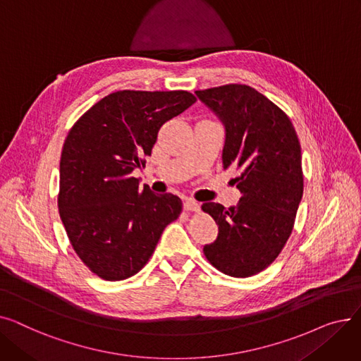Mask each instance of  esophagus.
I'll return each mask as SVG.
<instances>
[{
	"mask_svg": "<svg viewBox=\"0 0 361 361\" xmlns=\"http://www.w3.org/2000/svg\"><path fill=\"white\" fill-rule=\"evenodd\" d=\"M184 209L187 212H199L200 211V204L193 200V199H185L184 200Z\"/></svg>",
	"mask_w": 361,
	"mask_h": 361,
	"instance_id": "obj_1",
	"label": "esophagus"
}]
</instances>
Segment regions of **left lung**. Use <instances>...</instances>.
I'll list each match as a JSON object with an SVG mask.
<instances>
[{
    "label": "left lung",
    "mask_w": 361,
    "mask_h": 361,
    "mask_svg": "<svg viewBox=\"0 0 361 361\" xmlns=\"http://www.w3.org/2000/svg\"><path fill=\"white\" fill-rule=\"evenodd\" d=\"M225 126L224 168L235 166L241 192L228 209L206 202L218 237L203 253L225 275L247 278L267 269L291 235L302 197L301 146L288 116L247 85L196 90Z\"/></svg>",
    "instance_id": "8db88e82"
}]
</instances>
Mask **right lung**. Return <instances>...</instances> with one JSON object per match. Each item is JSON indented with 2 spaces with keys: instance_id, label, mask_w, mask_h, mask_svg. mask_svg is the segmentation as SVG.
I'll use <instances>...</instances> for the list:
<instances>
[{
  "instance_id": "right-lung-1",
  "label": "right lung",
  "mask_w": 361,
  "mask_h": 361,
  "mask_svg": "<svg viewBox=\"0 0 361 361\" xmlns=\"http://www.w3.org/2000/svg\"><path fill=\"white\" fill-rule=\"evenodd\" d=\"M196 102L185 90H118L74 123L60 161L59 211L80 260L105 281L136 275L183 209L131 177L145 166L164 123Z\"/></svg>"
}]
</instances>
